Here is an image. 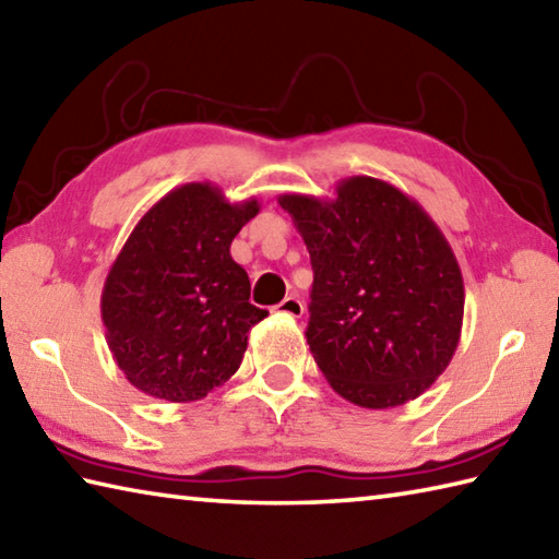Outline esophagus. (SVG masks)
Here are the masks:
<instances>
[{
    "label": "esophagus",
    "instance_id": "obj_1",
    "mask_svg": "<svg viewBox=\"0 0 559 559\" xmlns=\"http://www.w3.org/2000/svg\"><path fill=\"white\" fill-rule=\"evenodd\" d=\"M276 314H286V317H302L305 312V305L295 298V295H288V298H283L276 308H273Z\"/></svg>",
    "mask_w": 559,
    "mask_h": 559
}]
</instances>
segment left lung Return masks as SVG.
<instances>
[{"label": "left lung", "mask_w": 559, "mask_h": 559, "mask_svg": "<svg viewBox=\"0 0 559 559\" xmlns=\"http://www.w3.org/2000/svg\"><path fill=\"white\" fill-rule=\"evenodd\" d=\"M310 251L308 344L326 382L366 409L417 400L461 342L465 288L451 245L424 207L373 177L334 199L278 195Z\"/></svg>", "instance_id": "obj_1"}]
</instances>
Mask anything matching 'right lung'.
Returning a JSON list of instances; mask_svg holds the SVG:
<instances>
[{"label":"right lung","mask_w":559,"mask_h":559,"mask_svg":"<svg viewBox=\"0 0 559 559\" xmlns=\"http://www.w3.org/2000/svg\"><path fill=\"white\" fill-rule=\"evenodd\" d=\"M259 207L193 181L140 217L102 290L106 342L130 385L195 402L237 373L249 330L269 312L249 302V276L229 245Z\"/></svg>","instance_id":"obj_1"}]
</instances>
